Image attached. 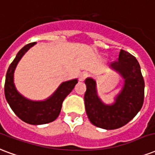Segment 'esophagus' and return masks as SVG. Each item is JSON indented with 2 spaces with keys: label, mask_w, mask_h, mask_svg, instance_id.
Masks as SVG:
<instances>
[{
  "label": "esophagus",
  "mask_w": 155,
  "mask_h": 155,
  "mask_svg": "<svg viewBox=\"0 0 155 155\" xmlns=\"http://www.w3.org/2000/svg\"><path fill=\"white\" fill-rule=\"evenodd\" d=\"M87 77H88V73H86V72H83V73H82L79 75V80L81 82H82V81H84L85 79L87 78Z\"/></svg>",
  "instance_id": "34e87169"
}]
</instances>
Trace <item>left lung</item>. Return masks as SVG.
I'll list each match as a JSON object with an SVG mask.
<instances>
[{
    "label": "left lung",
    "instance_id": "8db88e82",
    "mask_svg": "<svg viewBox=\"0 0 155 155\" xmlns=\"http://www.w3.org/2000/svg\"><path fill=\"white\" fill-rule=\"evenodd\" d=\"M109 67L123 79L122 90L112 104H105L100 98L95 79L85 80L87 91L84 95L87 117L93 125L106 130L122 127L138 114L144 102L145 82L137 60L128 52L121 50L117 61Z\"/></svg>",
    "mask_w": 155,
    "mask_h": 155
}]
</instances>
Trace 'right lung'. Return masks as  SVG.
I'll list each match as a JSON object with an SVG mask.
<instances>
[{
	"instance_id": "right-lung-1",
	"label": "right lung",
	"mask_w": 155,
	"mask_h": 155,
	"mask_svg": "<svg viewBox=\"0 0 155 155\" xmlns=\"http://www.w3.org/2000/svg\"><path fill=\"white\" fill-rule=\"evenodd\" d=\"M36 42L29 43L20 51L10 64L5 76V96L10 108L21 120L32 125H41L53 122L60 115L65 97L73 91L78 79L62 82L52 95L44 101H32L21 95L14 82V73L18 63Z\"/></svg>"
}]
</instances>
